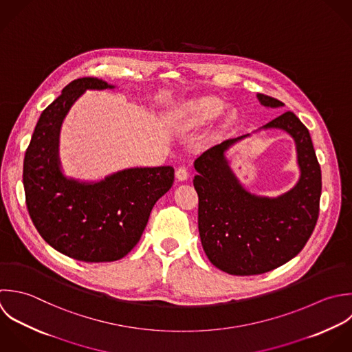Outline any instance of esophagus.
<instances>
[{
  "mask_svg": "<svg viewBox=\"0 0 352 352\" xmlns=\"http://www.w3.org/2000/svg\"><path fill=\"white\" fill-rule=\"evenodd\" d=\"M175 177L178 181H185L188 179L189 174H188V170L185 167H179L177 171H175Z\"/></svg>",
  "mask_w": 352,
  "mask_h": 352,
  "instance_id": "obj_1",
  "label": "esophagus"
}]
</instances>
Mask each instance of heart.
Instances as JSON below:
<instances>
[{
  "instance_id": "heart-1",
  "label": "heart",
  "mask_w": 352,
  "mask_h": 352,
  "mask_svg": "<svg viewBox=\"0 0 352 352\" xmlns=\"http://www.w3.org/2000/svg\"><path fill=\"white\" fill-rule=\"evenodd\" d=\"M226 108V102L215 96H204L190 101L182 109V119L189 126H199L218 118ZM236 111L229 109L225 113V123L229 124L234 120Z\"/></svg>"
}]
</instances>
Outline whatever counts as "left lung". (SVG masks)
<instances>
[{"instance_id": "left-lung-1", "label": "left lung", "mask_w": 352, "mask_h": 352, "mask_svg": "<svg viewBox=\"0 0 352 352\" xmlns=\"http://www.w3.org/2000/svg\"><path fill=\"white\" fill-rule=\"evenodd\" d=\"M266 108L284 107L256 94ZM266 129H283L296 142L300 179L278 197L251 192L235 175L228 151L241 139ZM193 185L199 195V233L210 262L232 276H255L295 258L309 241L320 212L321 167L309 130L285 112L258 130L229 138L195 160Z\"/></svg>"}]
</instances>
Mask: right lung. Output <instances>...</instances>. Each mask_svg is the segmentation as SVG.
Instances as JSON below:
<instances>
[{"label": "right lung", "mask_w": 352, "mask_h": 352, "mask_svg": "<svg viewBox=\"0 0 352 352\" xmlns=\"http://www.w3.org/2000/svg\"><path fill=\"white\" fill-rule=\"evenodd\" d=\"M115 87L91 76L68 83L41 113L23 162L25 204L38 233L56 251L87 263L126 256L174 182L171 166L130 167L94 181L65 175L58 146L67 113L86 90Z\"/></svg>", "instance_id": "obj_1"}]
</instances>
